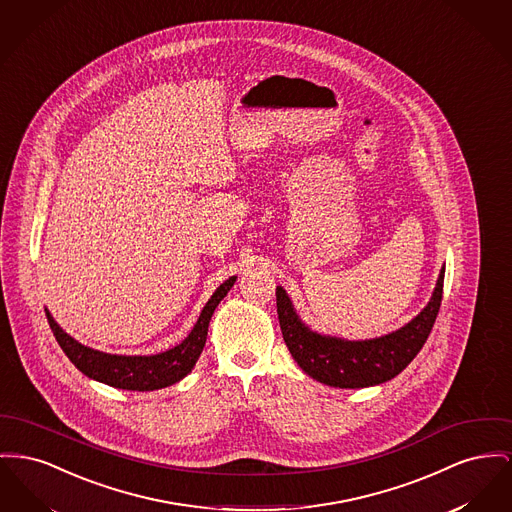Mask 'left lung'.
<instances>
[{
    "mask_svg": "<svg viewBox=\"0 0 512 512\" xmlns=\"http://www.w3.org/2000/svg\"><path fill=\"white\" fill-rule=\"evenodd\" d=\"M445 267L429 303L402 329L371 340H344L313 332L301 323L284 288H276V311L284 342L301 369L315 381L338 389H363L391 381L418 356L443 300Z\"/></svg>",
    "mask_w": 512,
    "mask_h": 512,
    "instance_id": "8db88e82",
    "label": "left lung"
}]
</instances>
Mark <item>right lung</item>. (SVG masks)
Returning a JSON list of instances; mask_svg holds the SVG:
<instances>
[{
    "instance_id": "1",
    "label": "right lung",
    "mask_w": 512,
    "mask_h": 512,
    "mask_svg": "<svg viewBox=\"0 0 512 512\" xmlns=\"http://www.w3.org/2000/svg\"><path fill=\"white\" fill-rule=\"evenodd\" d=\"M234 282L236 276H230L216 288L211 300L203 307L193 331L187 334V338L181 344L154 356H116L92 350L63 331L48 309L46 317L61 350L81 373H85L98 383L123 391H156L178 383L187 373H191L193 365L197 363L205 348L212 313L216 305L230 292Z\"/></svg>"
}]
</instances>
